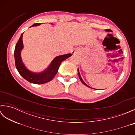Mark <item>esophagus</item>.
<instances>
[{"mask_svg": "<svg viewBox=\"0 0 135 135\" xmlns=\"http://www.w3.org/2000/svg\"><path fill=\"white\" fill-rule=\"evenodd\" d=\"M72 53H73V54H75V53H76V50H73V51H72Z\"/></svg>", "mask_w": 135, "mask_h": 135, "instance_id": "obj_1", "label": "esophagus"}]
</instances>
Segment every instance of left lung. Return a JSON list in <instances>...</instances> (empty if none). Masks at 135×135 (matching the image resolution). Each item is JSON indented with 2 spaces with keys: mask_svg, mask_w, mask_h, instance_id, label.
<instances>
[{
  "mask_svg": "<svg viewBox=\"0 0 135 135\" xmlns=\"http://www.w3.org/2000/svg\"><path fill=\"white\" fill-rule=\"evenodd\" d=\"M105 31H107V32H112V31L111 30H105ZM78 75H79V79H80V80H81V81L82 82V83L84 85H85V86H88V87H89V88H91V87H90L89 86H88L86 84V83L83 81V79H82V78H81V74H80V73H79V69L78 68ZM92 89H93V88H92Z\"/></svg>",
  "mask_w": 135,
  "mask_h": 135,
  "instance_id": "obj_1",
  "label": "left lung"
}]
</instances>
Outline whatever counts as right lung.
Here are the masks:
<instances>
[{"instance_id":"1","label":"right lung","mask_w":135,"mask_h":135,"mask_svg":"<svg viewBox=\"0 0 135 135\" xmlns=\"http://www.w3.org/2000/svg\"><path fill=\"white\" fill-rule=\"evenodd\" d=\"M41 24V23H35L33 24L31 27L39 26ZM22 35H23V33L21 34L18 41L17 42L15 50H14L16 67L18 73L25 79H26L28 82L32 83V84L39 85L44 84L51 81L58 72L59 67L61 62L72 56V54L68 53L57 56L51 61L49 67L44 71L40 73L32 72L28 69L21 59V51L24 47L23 43H22Z\"/></svg>"}]
</instances>
